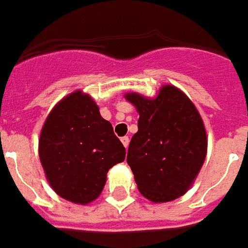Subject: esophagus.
I'll use <instances>...</instances> for the list:
<instances>
[{"instance_id": "esophagus-1", "label": "esophagus", "mask_w": 248, "mask_h": 248, "mask_svg": "<svg viewBox=\"0 0 248 248\" xmlns=\"http://www.w3.org/2000/svg\"><path fill=\"white\" fill-rule=\"evenodd\" d=\"M122 142L123 144H124V147H128V146H129V137H122Z\"/></svg>"}]
</instances>
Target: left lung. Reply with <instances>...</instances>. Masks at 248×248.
I'll use <instances>...</instances> for the list:
<instances>
[{
  "label": "left lung",
  "mask_w": 248,
  "mask_h": 248,
  "mask_svg": "<svg viewBox=\"0 0 248 248\" xmlns=\"http://www.w3.org/2000/svg\"><path fill=\"white\" fill-rule=\"evenodd\" d=\"M125 98L140 112L126 162L138 189L152 202H168L184 195L206 157L202 119L191 100L173 86L162 87L148 100L138 93Z\"/></svg>",
  "instance_id": "8db88e82"
}]
</instances>
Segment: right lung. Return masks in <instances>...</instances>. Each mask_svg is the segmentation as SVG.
<instances>
[{
  "mask_svg": "<svg viewBox=\"0 0 248 248\" xmlns=\"http://www.w3.org/2000/svg\"><path fill=\"white\" fill-rule=\"evenodd\" d=\"M39 158L51 187L62 199L86 205L96 200L125 148L98 106L80 91L52 108L39 138Z\"/></svg>",
  "mask_w": 248,
  "mask_h": 248,
  "instance_id": "1",
  "label": "right lung"
}]
</instances>
